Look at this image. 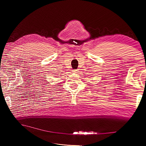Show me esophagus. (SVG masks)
<instances>
[{"label":"esophagus","mask_w":146,"mask_h":146,"mask_svg":"<svg viewBox=\"0 0 146 146\" xmlns=\"http://www.w3.org/2000/svg\"><path fill=\"white\" fill-rule=\"evenodd\" d=\"M72 72L76 73V72H78V69H73L72 70Z\"/></svg>","instance_id":"obj_1"}]
</instances>
